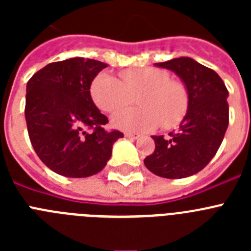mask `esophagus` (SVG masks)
<instances>
[{
    "instance_id": "34e87169",
    "label": "esophagus",
    "mask_w": 251,
    "mask_h": 251,
    "mask_svg": "<svg viewBox=\"0 0 251 251\" xmlns=\"http://www.w3.org/2000/svg\"><path fill=\"white\" fill-rule=\"evenodd\" d=\"M124 136L127 137V138H129V139H138L139 138L138 134H133V133H126Z\"/></svg>"
}]
</instances>
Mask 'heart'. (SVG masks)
<instances>
[{"mask_svg":"<svg viewBox=\"0 0 251 251\" xmlns=\"http://www.w3.org/2000/svg\"><path fill=\"white\" fill-rule=\"evenodd\" d=\"M121 80L108 74L95 77L90 95L99 109L114 113L127 108L137 97V109L122 110L113 117L115 127L129 132H148L159 124L165 129L178 126L188 109V93L181 81L170 79L158 68L127 69L119 73Z\"/></svg>","mask_w":251,"mask_h":251,"instance_id":"obj_1","label":"heart"}]
</instances>
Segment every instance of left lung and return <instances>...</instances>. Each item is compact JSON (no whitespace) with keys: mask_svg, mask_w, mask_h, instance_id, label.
Segmentation results:
<instances>
[{"mask_svg":"<svg viewBox=\"0 0 251 251\" xmlns=\"http://www.w3.org/2000/svg\"><path fill=\"white\" fill-rule=\"evenodd\" d=\"M156 66L172 70L188 93V109L177 132L152 136L154 152L145 158L152 174L185 178L200 172L216 154L229 124V92L216 73L191 57H177Z\"/></svg>","mask_w":251,"mask_h":251,"instance_id":"obj_1","label":"left lung"}]
</instances>
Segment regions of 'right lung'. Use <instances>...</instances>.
<instances>
[{
    "instance_id": "1",
    "label": "right lung",
    "mask_w": 251,
    "mask_h": 251,
    "mask_svg": "<svg viewBox=\"0 0 251 251\" xmlns=\"http://www.w3.org/2000/svg\"><path fill=\"white\" fill-rule=\"evenodd\" d=\"M106 66L98 60L72 57L49 64L27 81L25 118L31 145L61 176L81 178L100 172L113 143L123 137L119 130L104 129L108 118L90 97L92 81Z\"/></svg>"
}]
</instances>
